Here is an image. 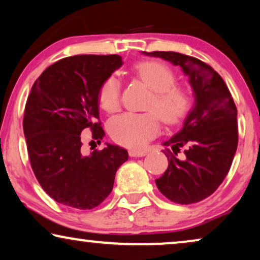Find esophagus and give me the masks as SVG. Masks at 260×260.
I'll return each mask as SVG.
<instances>
[{
    "instance_id": "34e87169",
    "label": "esophagus",
    "mask_w": 260,
    "mask_h": 260,
    "mask_svg": "<svg viewBox=\"0 0 260 260\" xmlns=\"http://www.w3.org/2000/svg\"><path fill=\"white\" fill-rule=\"evenodd\" d=\"M129 155L131 157H143V156L147 155V152L141 151V150H130Z\"/></svg>"
}]
</instances>
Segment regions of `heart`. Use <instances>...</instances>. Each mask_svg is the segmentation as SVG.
Here are the masks:
<instances>
[{"mask_svg":"<svg viewBox=\"0 0 260 260\" xmlns=\"http://www.w3.org/2000/svg\"><path fill=\"white\" fill-rule=\"evenodd\" d=\"M135 73L152 90L148 112H124L110 120L109 134L123 147L143 148L159 133V119L168 125L179 123L190 109L191 98L187 90L175 84L173 70L165 62L149 60L135 66ZM99 104L105 111L115 112L120 104V81L110 76L98 91Z\"/></svg>","mask_w":260,"mask_h":260,"instance_id":"1","label":"heart"}]
</instances>
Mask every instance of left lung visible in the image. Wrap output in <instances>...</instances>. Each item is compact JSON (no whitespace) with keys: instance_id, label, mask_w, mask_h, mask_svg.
I'll return each instance as SVG.
<instances>
[{"instance_id":"obj_1","label":"left lung","mask_w":260,"mask_h":260,"mask_svg":"<svg viewBox=\"0 0 260 260\" xmlns=\"http://www.w3.org/2000/svg\"><path fill=\"white\" fill-rule=\"evenodd\" d=\"M144 53L180 66L189 77L194 108L163 143L169 165L155 182L170 201L197 204L211 197L230 172L238 147L237 106L225 81L206 62L176 52Z\"/></svg>"}]
</instances>
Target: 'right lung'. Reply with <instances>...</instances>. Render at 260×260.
I'll return each instance as SVG.
<instances>
[{"label":"right lung","instance_id":"obj_1","mask_svg":"<svg viewBox=\"0 0 260 260\" xmlns=\"http://www.w3.org/2000/svg\"><path fill=\"white\" fill-rule=\"evenodd\" d=\"M122 63L117 54L69 56L48 66L31 86L23 115L28 156L42 189L59 204L97 207L127 159L125 149L113 144L86 155L80 138L86 127L97 143L105 135L98 91Z\"/></svg>","mask_w":260,"mask_h":260}]
</instances>
